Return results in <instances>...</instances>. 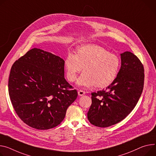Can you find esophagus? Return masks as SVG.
I'll return each mask as SVG.
<instances>
[{"mask_svg": "<svg viewBox=\"0 0 156 156\" xmlns=\"http://www.w3.org/2000/svg\"><path fill=\"white\" fill-rule=\"evenodd\" d=\"M85 91H83V90H79V91H78V94H79V96H82V95H83L85 94Z\"/></svg>", "mask_w": 156, "mask_h": 156, "instance_id": "esophagus-1", "label": "esophagus"}]
</instances>
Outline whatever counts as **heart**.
Listing matches in <instances>:
<instances>
[{
  "label": "heart",
  "mask_w": 156,
  "mask_h": 156,
  "mask_svg": "<svg viewBox=\"0 0 156 156\" xmlns=\"http://www.w3.org/2000/svg\"><path fill=\"white\" fill-rule=\"evenodd\" d=\"M67 79L76 80L83 68V73L77 83L79 86L98 87L108 86L115 79L120 60L104 47L96 45H85L79 47L76 54L69 52L64 61Z\"/></svg>",
  "instance_id": "1"
}]
</instances>
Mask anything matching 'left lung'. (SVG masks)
<instances>
[{
    "mask_svg": "<svg viewBox=\"0 0 156 156\" xmlns=\"http://www.w3.org/2000/svg\"><path fill=\"white\" fill-rule=\"evenodd\" d=\"M121 67L114 82L104 90L92 92L89 121L99 127L121 122L134 109L144 88V69L130 52L121 54Z\"/></svg>",
    "mask_w": 156,
    "mask_h": 156,
    "instance_id": "1",
    "label": "left lung"
}]
</instances>
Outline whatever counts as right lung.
<instances>
[{
    "label": "right lung",
    "instance_id": "1",
    "mask_svg": "<svg viewBox=\"0 0 156 156\" xmlns=\"http://www.w3.org/2000/svg\"><path fill=\"white\" fill-rule=\"evenodd\" d=\"M9 94L17 115L29 126L47 130L61 123L77 97L64 78V61L37 48L12 66Z\"/></svg>",
    "mask_w": 156,
    "mask_h": 156
}]
</instances>
